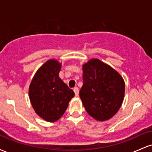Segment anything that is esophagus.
<instances>
[{"label": "esophagus", "instance_id": "1", "mask_svg": "<svg viewBox=\"0 0 152 152\" xmlns=\"http://www.w3.org/2000/svg\"><path fill=\"white\" fill-rule=\"evenodd\" d=\"M74 91L75 93V95H76V96H78V92H79V90H78V87H75L74 88Z\"/></svg>", "mask_w": 152, "mask_h": 152}]
</instances>
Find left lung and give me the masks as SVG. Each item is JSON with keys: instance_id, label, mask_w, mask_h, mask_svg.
Returning <instances> with one entry per match:
<instances>
[{"instance_id": "obj_1", "label": "left lung", "mask_w": 152, "mask_h": 152, "mask_svg": "<svg viewBox=\"0 0 152 152\" xmlns=\"http://www.w3.org/2000/svg\"><path fill=\"white\" fill-rule=\"evenodd\" d=\"M83 86L79 96L88 114L106 121L116 114L124 100L125 83L121 75L98 59L83 66Z\"/></svg>"}]
</instances>
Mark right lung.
<instances>
[{"mask_svg": "<svg viewBox=\"0 0 152 152\" xmlns=\"http://www.w3.org/2000/svg\"><path fill=\"white\" fill-rule=\"evenodd\" d=\"M61 67L53 59L46 61L36 73L29 87L31 104L36 114L46 121L53 122L61 117L74 96V91L59 78Z\"/></svg>", "mask_w": 152, "mask_h": 152, "instance_id": "add662e5", "label": "right lung"}]
</instances>
